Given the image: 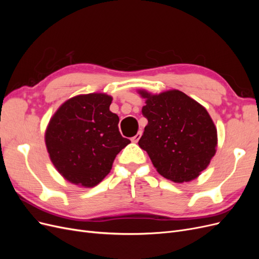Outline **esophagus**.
<instances>
[{
    "mask_svg": "<svg viewBox=\"0 0 259 259\" xmlns=\"http://www.w3.org/2000/svg\"><path fill=\"white\" fill-rule=\"evenodd\" d=\"M140 137H142V132H138L135 136H133V137H132V139H131V140H132L133 143H138V140H139V138H140Z\"/></svg>",
    "mask_w": 259,
    "mask_h": 259,
    "instance_id": "obj_1",
    "label": "esophagus"
}]
</instances>
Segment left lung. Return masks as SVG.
Instances as JSON below:
<instances>
[{
  "label": "left lung",
  "instance_id": "8db88e82",
  "mask_svg": "<svg viewBox=\"0 0 259 259\" xmlns=\"http://www.w3.org/2000/svg\"><path fill=\"white\" fill-rule=\"evenodd\" d=\"M138 93L146 99L142 112L148 120L139 147L164 178L174 183L197 178L217 147V130L206 109L177 90Z\"/></svg>",
  "mask_w": 259,
  "mask_h": 259
}]
</instances>
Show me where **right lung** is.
<instances>
[{
    "label": "right lung",
    "mask_w": 259,
    "mask_h": 259,
    "mask_svg": "<svg viewBox=\"0 0 259 259\" xmlns=\"http://www.w3.org/2000/svg\"><path fill=\"white\" fill-rule=\"evenodd\" d=\"M111 101L103 93L79 95L65 101L52 116L45 144L54 166L68 182L95 187L131 143L120 134L119 116L109 109Z\"/></svg>",
    "instance_id": "add662e5"
}]
</instances>
